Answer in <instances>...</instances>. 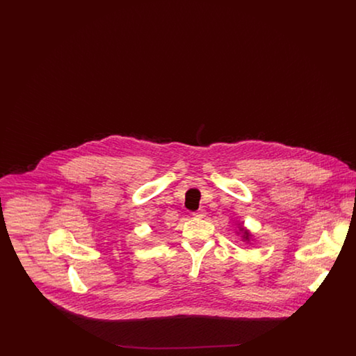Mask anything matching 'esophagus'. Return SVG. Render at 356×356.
Returning a JSON list of instances; mask_svg holds the SVG:
<instances>
[{"instance_id": "34e87169", "label": "esophagus", "mask_w": 356, "mask_h": 356, "mask_svg": "<svg viewBox=\"0 0 356 356\" xmlns=\"http://www.w3.org/2000/svg\"><path fill=\"white\" fill-rule=\"evenodd\" d=\"M193 216L197 218V219H203L204 216H205V211L204 209H199V211L193 212Z\"/></svg>"}]
</instances>
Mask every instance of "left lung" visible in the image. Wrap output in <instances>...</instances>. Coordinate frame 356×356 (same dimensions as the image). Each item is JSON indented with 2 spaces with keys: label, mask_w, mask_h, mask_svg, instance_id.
<instances>
[{
  "label": "left lung",
  "mask_w": 356,
  "mask_h": 356,
  "mask_svg": "<svg viewBox=\"0 0 356 356\" xmlns=\"http://www.w3.org/2000/svg\"><path fill=\"white\" fill-rule=\"evenodd\" d=\"M244 235H245V238H248V232L247 231H244Z\"/></svg>",
  "instance_id": "8db88e82"
}]
</instances>
